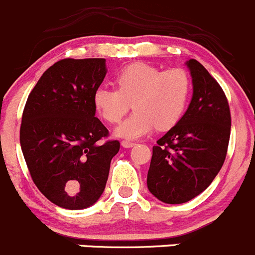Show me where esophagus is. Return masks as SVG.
<instances>
[{
  "label": "esophagus",
  "instance_id": "34e87169",
  "mask_svg": "<svg viewBox=\"0 0 255 255\" xmlns=\"http://www.w3.org/2000/svg\"><path fill=\"white\" fill-rule=\"evenodd\" d=\"M135 144H137V143L130 142V140H123L122 146H123V148H132V146H134Z\"/></svg>",
  "mask_w": 255,
  "mask_h": 255
}]
</instances>
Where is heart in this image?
Returning <instances> with one entry per match:
<instances>
[{
  "label": "heart",
  "instance_id": "b5f03b06",
  "mask_svg": "<svg viewBox=\"0 0 255 255\" xmlns=\"http://www.w3.org/2000/svg\"><path fill=\"white\" fill-rule=\"evenodd\" d=\"M117 89L99 87L94 105L109 123H118L135 110L116 129L118 137L137 139L156 127L165 130L174 127L184 115L192 91L189 73L181 68L161 70L144 63L123 68L115 79Z\"/></svg>",
  "mask_w": 255,
  "mask_h": 255
}]
</instances>
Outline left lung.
<instances>
[{"label":"left lung","mask_w":255,"mask_h":255,"mask_svg":"<svg viewBox=\"0 0 255 255\" xmlns=\"http://www.w3.org/2000/svg\"><path fill=\"white\" fill-rule=\"evenodd\" d=\"M194 95L181 120L153 146L146 184L165 204H184L210 186L225 163L231 111L222 87L195 59L187 61Z\"/></svg>","instance_id":"8db88e82"}]
</instances>
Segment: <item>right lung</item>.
<instances>
[{"label":"right lung","mask_w":255,"mask_h":255,"mask_svg":"<svg viewBox=\"0 0 255 255\" xmlns=\"http://www.w3.org/2000/svg\"><path fill=\"white\" fill-rule=\"evenodd\" d=\"M105 59H63L45 71L28 96L19 142L33 182L68 210L94 205L104 192L120 150L95 117L94 94L106 76Z\"/></svg>","instance_id":"add662e5"}]
</instances>
